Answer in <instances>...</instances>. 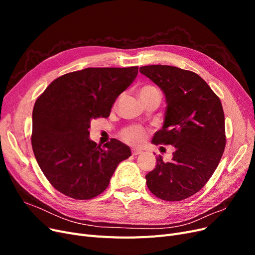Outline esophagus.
Returning a JSON list of instances; mask_svg holds the SVG:
<instances>
[{"label":"esophagus","mask_w":255,"mask_h":255,"mask_svg":"<svg viewBox=\"0 0 255 255\" xmlns=\"http://www.w3.org/2000/svg\"><path fill=\"white\" fill-rule=\"evenodd\" d=\"M140 153H142V151L139 149H132L133 155H138V154H140Z\"/></svg>","instance_id":"esophagus-1"}]
</instances>
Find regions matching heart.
<instances>
[{"label":"heart","mask_w":255,"mask_h":255,"mask_svg":"<svg viewBox=\"0 0 255 255\" xmlns=\"http://www.w3.org/2000/svg\"><path fill=\"white\" fill-rule=\"evenodd\" d=\"M138 95H139L140 99L146 98L152 95H160L159 90L153 86V85H144V86L140 87L138 90ZM121 137L125 139L127 142L138 145L141 144L145 138V130L139 127H128L122 130Z\"/></svg>","instance_id":"b5f03b06"}]
</instances>
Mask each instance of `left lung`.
<instances>
[{
    "label": "left lung",
    "instance_id": "8db88e82",
    "mask_svg": "<svg viewBox=\"0 0 255 255\" xmlns=\"http://www.w3.org/2000/svg\"><path fill=\"white\" fill-rule=\"evenodd\" d=\"M139 71L163 90L165 121L152 142L174 146L172 159L158 156L145 175L146 186L165 201H181L197 194L211 179L226 148L220 99L197 73L173 66L151 65Z\"/></svg>",
    "mask_w": 255,
    "mask_h": 255
}]
</instances>
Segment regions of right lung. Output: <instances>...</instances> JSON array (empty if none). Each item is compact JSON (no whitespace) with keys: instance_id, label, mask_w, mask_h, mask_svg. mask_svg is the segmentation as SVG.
I'll return each instance as SVG.
<instances>
[{"instance_id":"obj_1","label":"right lung","mask_w":255,"mask_h":255,"mask_svg":"<svg viewBox=\"0 0 255 255\" xmlns=\"http://www.w3.org/2000/svg\"><path fill=\"white\" fill-rule=\"evenodd\" d=\"M138 67L86 68L59 76L36 100L32 146L41 171L67 197L89 200L107 188L130 149L117 139L103 146L90 140L92 119L107 118Z\"/></svg>"}]
</instances>
